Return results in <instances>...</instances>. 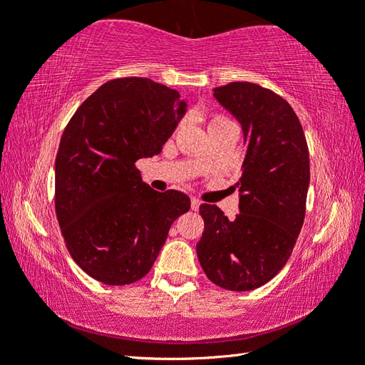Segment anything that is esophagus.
Returning a JSON list of instances; mask_svg holds the SVG:
<instances>
[{"label": "esophagus", "mask_w": 365, "mask_h": 365, "mask_svg": "<svg viewBox=\"0 0 365 365\" xmlns=\"http://www.w3.org/2000/svg\"><path fill=\"white\" fill-rule=\"evenodd\" d=\"M200 206H201V201L197 200V197H191V209H193V211H197Z\"/></svg>", "instance_id": "esophagus-1"}]
</instances>
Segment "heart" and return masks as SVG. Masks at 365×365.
<instances>
[{
    "label": "heart",
    "mask_w": 365,
    "mask_h": 365,
    "mask_svg": "<svg viewBox=\"0 0 365 365\" xmlns=\"http://www.w3.org/2000/svg\"><path fill=\"white\" fill-rule=\"evenodd\" d=\"M224 120H228V119H225L224 115H214L211 122H209V125H212V123H217V122H224Z\"/></svg>",
    "instance_id": "1"
}]
</instances>
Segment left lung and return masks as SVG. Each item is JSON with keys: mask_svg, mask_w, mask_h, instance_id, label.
Wrapping results in <instances>:
<instances>
[{"mask_svg": "<svg viewBox=\"0 0 365 365\" xmlns=\"http://www.w3.org/2000/svg\"><path fill=\"white\" fill-rule=\"evenodd\" d=\"M214 98L242 123L246 143L233 220L201 205L205 232L196 245L207 279L250 292L274 279L292 256L306 215L309 150L301 122L282 96L257 83L232 82Z\"/></svg>", "mask_w": 365, "mask_h": 365, "instance_id": "left-lung-1", "label": "left lung"}]
</instances>
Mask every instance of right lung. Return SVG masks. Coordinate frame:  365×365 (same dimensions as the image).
<instances>
[{"instance_id": "add662e5", "label": "right lung", "mask_w": 365, "mask_h": 365, "mask_svg": "<svg viewBox=\"0 0 365 365\" xmlns=\"http://www.w3.org/2000/svg\"><path fill=\"white\" fill-rule=\"evenodd\" d=\"M187 113L177 90L151 78L109 80L86 98L61 137L54 206L73 261L106 285H130L151 270L190 197L141 180Z\"/></svg>"}]
</instances>
